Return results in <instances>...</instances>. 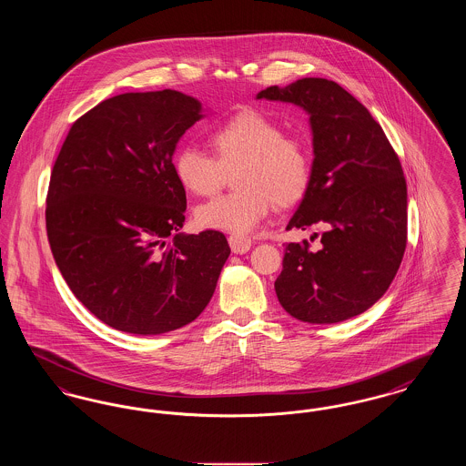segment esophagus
<instances>
[{
    "instance_id": "obj_1",
    "label": "esophagus",
    "mask_w": 466,
    "mask_h": 466,
    "mask_svg": "<svg viewBox=\"0 0 466 466\" xmlns=\"http://www.w3.org/2000/svg\"><path fill=\"white\" fill-rule=\"evenodd\" d=\"M228 244H230V249L238 255H243L246 251H249L251 248V239L244 234H230L228 236Z\"/></svg>"
}]
</instances>
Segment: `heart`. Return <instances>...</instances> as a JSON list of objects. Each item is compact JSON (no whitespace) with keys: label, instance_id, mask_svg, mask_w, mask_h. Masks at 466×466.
Returning <instances> with one entry per match:
<instances>
[{"label":"heart","instance_id":"heart-1","mask_svg":"<svg viewBox=\"0 0 466 466\" xmlns=\"http://www.w3.org/2000/svg\"><path fill=\"white\" fill-rule=\"evenodd\" d=\"M217 157L198 147H183L175 157L177 181L196 196L215 194L236 173L239 190L198 206L202 227L243 234L257 227L276 204L289 208L309 188L312 158L308 143L287 136L281 124L266 113L239 111L211 133Z\"/></svg>","mask_w":466,"mask_h":466}]
</instances>
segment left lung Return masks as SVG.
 I'll list each match as a JSON object with an SVG mask.
<instances>
[{
  "label": "left lung",
  "instance_id": "left-lung-1",
  "mask_svg": "<svg viewBox=\"0 0 466 466\" xmlns=\"http://www.w3.org/2000/svg\"><path fill=\"white\" fill-rule=\"evenodd\" d=\"M257 99L308 111L312 177L287 228H325L316 248L308 239L287 244L278 300L300 321L350 319L386 293L403 258L407 183L399 156L370 111L332 80L272 86Z\"/></svg>",
  "mask_w": 466,
  "mask_h": 466
}]
</instances>
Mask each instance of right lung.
<instances>
[{"label": "right lung", "mask_w": 466, "mask_h": 466, "mask_svg": "<svg viewBox=\"0 0 466 466\" xmlns=\"http://www.w3.org/2000/svg\"><path fill=\"white\" fill-rule=\"evenodd\" d=\"M202 106L177 90L127 92L82 115L56 158L46 236L75 297L120 332L158 335L209 304L230 248L222 232L183 234L179 137Z\"/></svg>", "instance_id": "obj_1"}]
</instances>
